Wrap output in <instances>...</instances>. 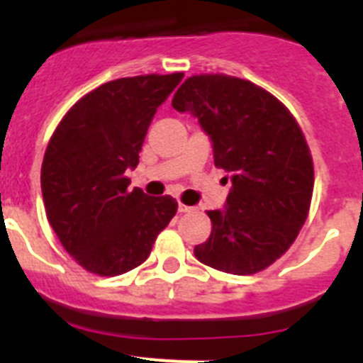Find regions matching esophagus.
Wrapping results in <instances>:
<instances>
[{
    "mask_svg": "<svg viewBox=\"0 0 363 363\" xmlns=\"http://www.w3.org/2000/svg\"><path fill=\"white\" fill-rule=\"evenodd\" d=\"M178 211L179 213H191V211H194V207H191V205H185V203H178Z\"/></svg>",
    "mask_w": 363,
    "mask_h": 363,
    "instance_id": "obj_1",
    "label": "esophagus"
}]
</instances>
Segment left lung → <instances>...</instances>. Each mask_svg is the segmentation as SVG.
Masks as SVG:
<instances>
[{
  "mask_svg": "<svg viewBox=\"0 0 363 363\" xmlns=\"http://www.w3.org/2000/svg\"><path fill=\"white\" fill-rule=\"evenodd\" d=\"M172 107L198 118L233 184L225 207L207 211L213 230L194 255L229 274L264 271L296 240L313 198V158L296 120L262 86L225 74L185 79Z\"/></svg>",
  "mask_w": 363,
  "mask_h": 363,
  "instance_id": "left-lung-1",
  "label": "left lung"
}]
</instances>
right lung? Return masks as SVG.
Wrapping results in <instances>:
<instances>
[{
    "instance_id": "add662e5",
    "label": "right lung",
    "mask_w": 363,
    "mask_h": 363,
    "mask_svg": "<svg viewBox=\"0 0 363 363\" xmlns=\"http://www.w3.org/2000/svg\"><path fill=\"white\" fill-rule=\"evenodd\" d=\"M184 74L104 83L83 96L50 138L41 192L50 227L86 271L118 277L142 265L178 203L129 189L147 129Z\"/></svg>"
}]
</instances>
